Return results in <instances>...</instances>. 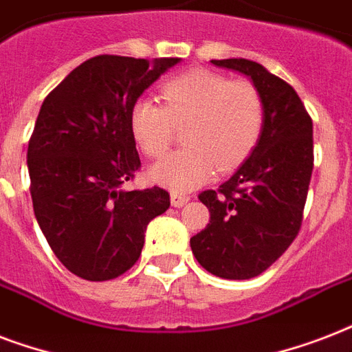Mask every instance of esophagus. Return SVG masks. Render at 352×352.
I'll return each instance as SVG.
<instances>
[{
    "mask_svg": "<svg viewBox=\"0 0 352 352\" xmlns=\"http://www.w3.org/2000/svg\"><path fill=\"white\" fill-rule=\"evenodd\" d=\"M188 201H190V195H184V193H177V192L171 193V204H173L175 208H181V206H184Z\"/></svg>",
    "mask_w": 352,
    "mask_h": 352,
    "instance_id": "1",
    "label": "esophagus"
}]
</instances>
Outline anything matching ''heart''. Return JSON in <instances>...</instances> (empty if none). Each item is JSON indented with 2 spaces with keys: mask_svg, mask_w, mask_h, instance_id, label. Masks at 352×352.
<instances>
[{
  "mask_svg": "<svg viewBox=\"0 0 352 352\" xmlns=\"http://www.w3.org/2000/svg\"><path fill=\"white\" fill-rule=\"evenodd\" d=\"M162 104L138 98L129 111V129L148 159H160L177 129L188 148L151 170L155 181L179 192L201 186L215 170L230 171L256 148L265 126V102L250 80L192 69L160 85Z\"/></svg>",
  "mask_w": 352,
  "mask_h": 352,
  "instance_id": "1",
  "label": "heart"
}]
</instances>
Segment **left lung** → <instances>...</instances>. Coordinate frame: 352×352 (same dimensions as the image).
Segmentation results:
<instances>
[{
	"instance_id": "8db88e82",
	"label": "left lung",
	"mask_w": 352,
	"mask_h": 352,
	"mask_svg": "<svg viewBox=\"0 0 352 352\" xmlns=\"http://www.w3.org/2000/svg\"><path fill=\"white\" fill-rule=\"evenodd\" d=\"M246 74L265 102L259 142L217 190L199 193L210 223L193 235L195 259L225 279H250L283 256L303 223L314 168L312 118L292 85L245 58L212 60Z\"/></svg>"
}]
</instances>
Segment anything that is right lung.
Segmentation results:
<instances>
[{"instance_id": "obj_1", "label": "right lung", "mask_w": 352, "mask_h": 352, "mask_svg": "<svg viewBox=\"0 0 352 352\" xmlns=\"http://www.w3.org/2000/svg\"><path fill=\"white\" fill-rule=\"evenodd\" d=\"M177 62L98 54L41 104L27 149L32 208L54 256L78 278L107 281L127 272L148 223L170 208L164 188L126 192L122 184L140 168L131 106Z\"/></svg>"}]
</instances>
